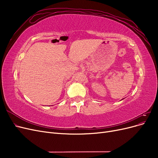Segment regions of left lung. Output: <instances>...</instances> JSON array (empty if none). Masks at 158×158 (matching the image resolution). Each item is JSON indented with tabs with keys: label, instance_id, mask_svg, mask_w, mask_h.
Here are the masks:
<instances>
[{
	"label": "left lung",
	"instance_id": "1",
	"mask_svg": "<svg viewBox=\"0 0 158 158\" xmlns=\"http://www.w3.org/2000/svg\"><path fill=\"white\" fill-rule=\"evenodd\" d=\"M123 99H122V100H123Z\"/></svg>",
	"mask_w": 158,
	"mask_h": 158
}]
</instances>
